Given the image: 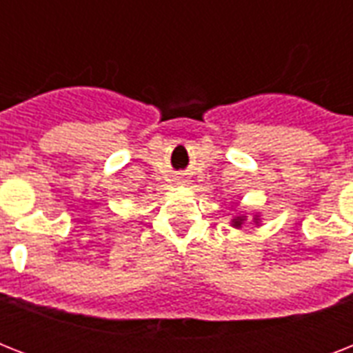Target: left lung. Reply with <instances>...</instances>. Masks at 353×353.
Here are the masks:
<instances>
[{
  "instance_id": "obj_1",
  "label": "left lung",
  "mask_w": 353,
  "mask_h": 353,
  "mask_svg": "<svg viewBox=\"0 0 353 353\" xmlns=\"http://www.w3.org/2000/svg\"><path fill=\"white\" fill-rule=\"evenodd\" d=\"M241 223H243V216H240V218H236V220H232V225H234V227H240Z\"/></svg>"
}]
</instances>
